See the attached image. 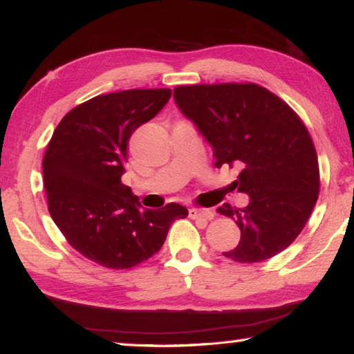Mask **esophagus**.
<instances>
[{
    "label": "esophagus",
    "instance_id": "34e87169",
    "mask_svg": "<svg viewBox=\"0 0 354 354\" xmlns=\"http://www.w3.org/2000/svg\"><path fill=\"white\" fill-rule=\"evenodd\" d=\"M189 216L194 218H203V220H212L214 218V210L212 209H203V207H192L189 209Z\"/></svg>",
    "mask_w": 354,
    "mask_h": 354
}]
</instances>
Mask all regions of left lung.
<instances>
[{"label": "left lung", "mask_w": 354, "mask_h": 354, "mask_svg": "<svg viewBox=\"0 0 354 354\" xmlns=\"http://www.w3.org/2000/svg\"><path fill=\"white\" fill-rule=\"evenodd\" d=\"M173 97L214 147L218 169L239 167L234 184L249 195L246 207H218L241 230L239 246L223 255L259 263L285 250L305 227L320 189L317 153L299 114L249 82L176 86Z\"/></svg>", "instance_id": "obj_1"}]
</instances>
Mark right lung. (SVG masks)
<instances>
[{
  "label": "right lung",
  "instance_id": "1",
  "mask_svg": "<svg viewBox=\"0 0 354 354\" xmlns=\"http://www.w3.org/2000/svg\"><path fill=\"white\" fill-rule=\"evenodd\" d=\"M171 89H127L95 95L57 125L43 158L48 209L77 252L108 269H130L162 248L181 204L144 209L120 178L128 140L155 118Z\"/></svg>",
  "mask_w": 354,
  "mask_h": 354
}]
</instances>
